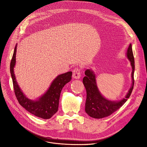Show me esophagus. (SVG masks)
<instances>
[{
  "mask_svg": "<svg viewBox=\"0 0 147 147\" xmlns=\"http://www.w3.org/2000/svg\"><path fill=\"white\" fill-rule=\"evenodd\" d=\"M80 71L78 68H75L73 71L72 77L75 79H79L80 78Z\"/></svg>",
  "mask_w": 147,
  "mask_h": 147,
  "instance_id": "obj_1",
  "label": "esophagus"
}]
</instances>
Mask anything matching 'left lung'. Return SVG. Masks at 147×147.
Listing matches in <instances>:
<instances>
[{"label":"left lung","mask_w":147,"mask_h":147,"mask_svg":"<svg viewBox=\"0 0 147 147\" xmlns=\"http://www.w3.org/2000/svg\"><path fill=\"white\" fill-rule=\"evenodd\" d=\"M127 58L132 67V83L125 97L121 100L115 101L105 98L100 92L96 83V76L93 71L86 69L85 76L83 79V83L86 88L87 97L85 104V111L90 117L101 119L108 116L119 109L127 100L133 89L134 83V71L135 69L134 58L131 44L130 43L126 53Z\"/></svg>","instance_id":"left-lung-1"}]
</instances>
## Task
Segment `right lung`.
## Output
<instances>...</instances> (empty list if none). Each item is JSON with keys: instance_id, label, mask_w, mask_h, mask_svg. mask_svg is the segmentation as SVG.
I'll list each match as a JSON object with an SVG mask.
<instances>
[{"instance_id": "obj_1", "label": "right lung", "mask_w": 147, "mask_h": 147, "mask_svg": "<svg viewBox=\"0 0 147 147\" xmlns=\"http://www.w3.org/2000/svg\"><path fill=\"white\" fill-rule=\"evenodd\" d=\"M16 45L10 63V73L14 93L19 104L27 111L44 119H50L57 112L60 94L64 86L71 81L72 72H68L57 76L52 82L47 92L36 100L27 98L19 87L14 72L16 65Z\"/></svg>"}]
</instances>
